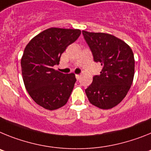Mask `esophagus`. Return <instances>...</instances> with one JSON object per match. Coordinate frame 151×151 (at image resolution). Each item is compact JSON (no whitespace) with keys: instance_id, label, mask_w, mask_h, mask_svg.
I'll return each instance as SVG.
<instances>
[{"instance_id":"esophagus-1","label":"esophagus","mask_w":151,"mask_h":151,"mask_svg":"<svg viewBox=\"0 0 151 151\" xmlns=\"http://www.w3.org/2000/svg\"><path fill=\"white\" fill-rule=\"evenodd\" d=\"M76 78H77V80H79L80 79V77H81V74H76Z\"/></svg>"}]
</instances>
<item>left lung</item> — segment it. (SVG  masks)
Returning <instances> with one entry per match:
<instances>
[{"label":"left lung","mask_w":151,"mask_h":151,"mask_svg":"<svg viewBox=\"0 0 151 151\" xmlns=\"http://www.w3.org/2000/svg\"><path fill=\"white\" fill-rule=\"evenodd\" d=\"M94 61L103 67L85 90L91 104L109 109L121 103L131 88L134 74V58L132 48L111 34L82 31Z\"/></svg>","instance_id":"8db88e82"}]
</instances>
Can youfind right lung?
Wrapping results in <instances>:
<instances>
[{"label": "right lung", "instance_id": "1", "mask_svg": "<svg viewBox=\"0 0 151 151\" xmlns=\"http://www.w3.org/2000/svg\"><path fill=\"white\" fill-rule=\"evenodd\" d=\"M80 29L52 28L44 30L27 44L21 58L25 87L36 103L45 109L55 110L68 101L76 82L75 74L55 70L61 54L74 42Z\"/></svg>", "mask_w": 151, "mask_h": 151}]
</instances>
